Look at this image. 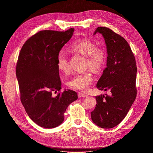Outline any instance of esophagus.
<instances>
[{
  "instance_id": "34e87169",
  "label": "esophagus",
  "mask_w": 153,
  "mask_h": 153,
  "mask_svg": "<svg viewBox=\"0 0 153 153\" xmlns=\"http://www.w3.org/2000/svg\"><path fill=\"white\" fill-rule=\"evenodd\" d=\"M88 96H87V94H85L83 93H78V97H87Z\"/></svg>"
}]
</instances>
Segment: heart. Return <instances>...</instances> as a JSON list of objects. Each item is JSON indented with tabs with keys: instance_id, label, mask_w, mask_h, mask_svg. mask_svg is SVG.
<instances>
[{
	"instance_id": "1",
	"label": "heart",
	"mask_w": 153,
	"mask_h": 153,
	"mask_svg": "<svg viewBox=\"0 0 153 153\" xmlns=\"http://www.w3.org/2000/svg\"><path fill=\"white\" fill-rule=\"evenodd\" d=\"M68 50L73 53L85 57V68H89L94 73L100 72L106 64L107 54L105 50L96 47V43L90 40L82 39L74 42L70 44ZM57 65L59 70L63 73H68L70 70L67 55L63 51L59 52L57 55ZM93 81L91 73L86 71L74 74L68 81V85L73 89L85 91L88 90Z\"/></svg>"
}]
</instances>
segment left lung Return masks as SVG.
Segmentation results:
<instances>
[{"label":"left lung","mask_w":153,"mask_h":153,"mask_svg":"<svg viewBox=\"0 0 153 153\" xmlns=\"http://www.w3.org/2000/svg\"><path fill=\"white\" fill-rule=\"evenodd\" d=\"M102 34L107 48L106 68L97 83L100 90L111 94L96 96L97 104L91 112L93 122L102 128H111L125 117L134 102L137 66L134 54L126 40L111 29L100 27L94 34Z\"/></svg>","instance_id":"1"}]
</instances>
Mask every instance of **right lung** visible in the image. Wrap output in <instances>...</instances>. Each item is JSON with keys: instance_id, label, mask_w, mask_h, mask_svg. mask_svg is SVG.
<instances>
[{"instance_id": "obj_1", "label": "right lung", "mask_w": 153, "mask_h": 153, "mask_svg": "<svg viewBox=\"0 0 153 153\" xmlns=\"http://www.w3.org/2000/svg\"><path fill=\"white\" fill-rule=\"evenodd\" d=\"M74 31H40L25 42L18 57L16 73L20 101L30 119L43 128L60 125L68 105L78 98L73 90L61 93L57 65V55Z\"/></svg>"}]
</instances>
